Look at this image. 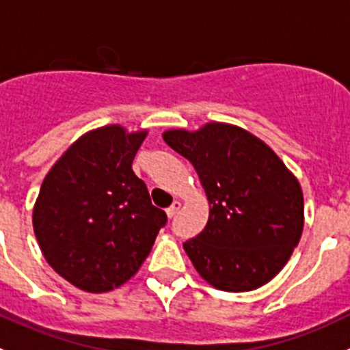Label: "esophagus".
Segmentation results:
<instances>
[{"instance_id": "1", "label": "esophagus", "mask_w": 350, "mask_h": 350, "mask_svg": "<svg viewBox=\"0 0 350 350\" xmlns=\"http://www.w3.org/2000/svg\"><path fill=\"white\" fill-rule=\"evenodd\" d=\"M181 206H183V204L179 202V200H174V202H172V206H171V207H167V209H165V213H167L169 218H172V216H174V214L178 213L179 209H181Z\"/></svg>"}]
</instances>
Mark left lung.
<instances>
[{
	"label": "left lung",
	"instance_id": "1",
	"mask_svg": "<svg viewBox=\"0 0 350 350\" xmlns=\"http://www.w3.org/2000/svg\"><path fill=\"white\" fill-rule=\"evenodd\" d=\"M162 137L190 160L209 200L206 228L183 244L198 275L230 293L272 281L304 230V193L295 174L269 144L237 125L209 122Z\"/></svg>",
	"mask_w": 350,
	"mask_h": 350
}]
</instances>
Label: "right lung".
Returning <instances> with one entry per match:
<instances>
[{
    "label": "right lung",
    "instance_id": "obj_1",
    "mask_svg": "<svg viewBox=\"0 0 350 350\" xmlns=\"http://www.w3.org/2000/svg\"><path fill=\"white\" fill-rule=\"evenodd\" d=\"M148 131L109 124L85 132L45 176L33 228L46 263L87 293L127 282L167 216L152 206L132 160Z\"/></svg>",
    "mask_w": 350,
    "mask_h": 350
}]
</instances>
